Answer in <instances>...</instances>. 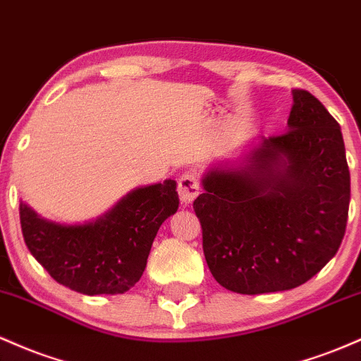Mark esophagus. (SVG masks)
Masks as SVG:
<instances>
[{"label": "esophagus", "mask_w": 361, "mask_h": 361, "mask_svg": "<svg viewBox=\"0 0 361 361\" xmlns=\"http://www.w3.org/2000/svg\"><path fill=\"white\" fill-rule=\"evenodd\" d=\"M200 182H197V177L191 172L182 173L179 182H177V192H179L180 202L184 206H189L191 202L200 196Z\"/></svg>", "instance_id": "obj_1"}]
</instances>
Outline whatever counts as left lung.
Masks as SVG:
<instances>
[{"mask_svg":"<svg viewBox=\"0 0 361 361\" xmlns=\"http://www.w3.org/2000/svg\"><path fill=\"white\" fill-rule=\"evenodd\" d=\"M194 200L213 278L235 293L297 288L338 252L350 169L338 121L295 88L288 131L262 140L245 170H212Z\"/></svg>","mask_w":361,"mask_h":361,"instance_id":"left-lung-1","label":"left lung"}]
</instances>
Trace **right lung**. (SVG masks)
<instances>
[{
  "label": "right lung",
  "instance_id": "1",
  "mask_svg": "<svg viewBox=\"0 0 361 361\" xmlns=\"http://www.w3.org/2000/svg\"><path fill=\"white\" fill-rule=\"evenodd\" d=\"M179 208L176 180L140 188L87 225L42 220L20 202L23 240L59 285L83 295L124 293L141 278L160 225Z\"/></svg>",
  "mask_w": 361,
  "mask_h": 361
}]
</instances>
